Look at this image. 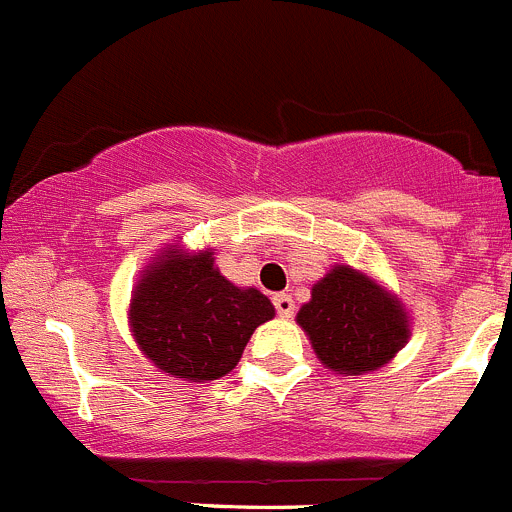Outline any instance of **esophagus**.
Wrapping results in <instances>:
<instances>
[{"label":"esophagus","instance_id":"obj_1","mask_svg":"<svg viewBox=\"0 0 512 512\" xmlns=\"http://www.w3.org/2000/svg\"><path fill=\"white\" fill-rule=\"evenodd\" d=\"M274 309L281 319H291L294 316V299L289 294H274Z\"/></svg>","mask_w":512,"mask_h":512}]
</instances>
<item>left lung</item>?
Wrapping results in <instances>:
<instances>
[{"label": "left lung", "instance_id": "obj_1", "mask_svg": "<svg viewBox=\"0 0 512 512\" xmlns=\"http://www.w3.org/2000/svg\"><path fill=\"white\" fill-rule=\"evenodd\" d=\"M296 321L309 334L316 357L342 374L382 367L410 334L402 306L349 266H337L311 289V301Z\"/></svg>", "mask_w": 512, "mask_h": 512}]
</instances>
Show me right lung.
Returning <instances> with one entry per match:
<instances>
[{
	"instance_id": "1",
	"label": "right lung",
	"mask_w": 512,
	"mask_h": 512,
	"mask_svg": "<svg viewBox=\"0 0 512 512\" xmlns=\"http://www.w3.org/2000/svg\"><path fill=\"white\" fill-rule=\"evenodd\" d=\"M274 316L261 291L238 289L213 269L211 251H170L143 276L130 324L140 349L180 379H218L241 359L253 329Z\"/></svg>"
}]
</instances>
